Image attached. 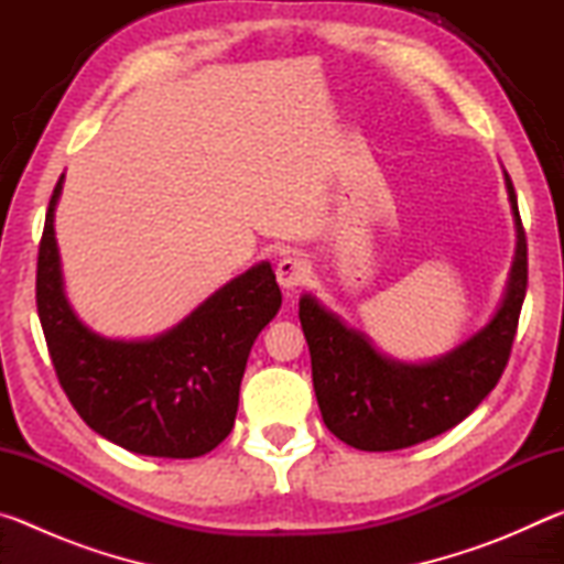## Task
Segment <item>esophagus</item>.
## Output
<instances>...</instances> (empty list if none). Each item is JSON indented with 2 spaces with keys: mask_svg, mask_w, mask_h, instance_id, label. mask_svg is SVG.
Masks as SVG:
<instances>
[{
  "mask_svg": "<svg viewBox=\"0 0 564 564\" xmlns=\"http://www.w3.org/2000/svg\"><path fill=\"white\" fill-rule=\"evenodd\" d=\"M275 279H279L281 289L295 291L305 279H308V265H305V261L299 259V256H285V259H281L279 265H275Z\"/></svg>",
  "mask_w": 564,
  "mask_h": 564,
  "instance_id": "1",
  "label": "esophagus"
}]
</instances>
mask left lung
Here are the masks:
<instances>
[{"label":"left lung","instance_id":"obj_1","mask_svg":"<svg viewBox=\"0 0 564 564\" xmlns=\"http://www.w3.org/2000/svg\"><path fill=\"white\" fill-rule=\"evenodd\" d=\"M502 174L518 234L510 279L492 318L453 350L423 362L390 358L316 295H301L299 318L311 350L313 388L323 423L338 441L368 453L431 441L470 415L498 386L528 291V241L512 181L508 171Z\"/></svg>","mask_w":564,"mask_h":564}]
</instances>
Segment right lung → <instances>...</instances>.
Here are the masks:
<instances>
[{
  "mask_svg": "<svg viewBox=\"0 0 564 564\" xmlns=\"http://www.w3.org/2000/svg\"><path fill=\"white\" fill-rule=\"evenodd\" d=\"M54 186L36 263V311L56 378L94 433L137 455L198 457L231 433L248 352L281 308L269 261L236 275L154 338H107L64 291Z\"/></svg>",
  "mask_w": 564,
  "mask_h": 564,
  "instance_id": "add662e5",
  "label": "right lung"
}]
</instances>
